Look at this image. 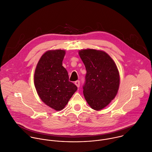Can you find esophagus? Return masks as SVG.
Returning <instances> with one entry per match:
<instances>
[{"instance_id":"esophagus-1","label":"esophagus","mask_w":152,"mask_h":152,"mask_svg":"<svg viewBox=\"0 0 152 152\" xmlns=\"http://www.w3.org/2000/svg\"><path fill=\"white\" fill-rule=\"evenodd\" d=\"M75 84L76 85V86L77 88H79V87L80 86V81H79V80L76 81V82H75Z\"/></svg>"}]
</instances>
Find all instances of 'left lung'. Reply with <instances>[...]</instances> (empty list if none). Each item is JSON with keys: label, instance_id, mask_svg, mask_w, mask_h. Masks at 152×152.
Returning <instances> with one entry per match:
<instances>
[{"label": "left lung", "instance_id": "1", "mask_svg": "<svg viewBox=\"0 0 152 152\" xmlns=\"http://www.w3.org/2000/svg\"><path fill=\"white\" fill-rule=\"evenodd\" d=\"M79 54L86 70L85 98L92 109L100 111L117 94L120 78L117 65L102 50L88 48L79 50Z\"/></svg>", "mask_w": 152, "mask_h": 152}]
</instances>
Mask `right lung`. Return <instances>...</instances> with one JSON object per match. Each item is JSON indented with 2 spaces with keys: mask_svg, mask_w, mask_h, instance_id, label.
<instances>
[{
  "mask_svg": "<svg viewBox=\"0 0 152 152\" xmlns=\"http://www.w3.org/2000/svg\"><path fill=\"white\" fill-rule=\"evenodd\" d=\"M64 50H48L39 60L34 73V85L41 100L56 111L62 110L77 91L69 81L66 69L62 66Z\"/></svg>",
  "mask_w": 152,
  "mask_h": 152,
  "instance_id": "add662e5",
  "label": "right lung"
}]
</instances>
